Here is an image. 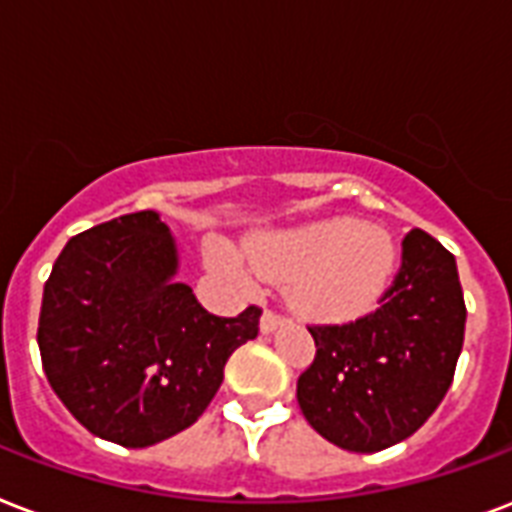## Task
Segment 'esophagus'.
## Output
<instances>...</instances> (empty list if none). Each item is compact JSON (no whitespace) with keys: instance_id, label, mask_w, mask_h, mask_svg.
Segmentation results:
<instances>
[{"instance_id":"34e87169","label":"esophagus","mask_w":512,"mask_h":512,"mask_svg":"<svg viewBox=\"0 0 512 512\" xmlns=\"http://www.w3.org/2000/svg\"><path fill=\"white\" fill-rule=\"evenodd\" d=\"M283 323H285L283 315H277V312L267 310V312H264V315H261V323H259L261 334H275L277 328L283 326Z\"/></svg>"}]
</instances>
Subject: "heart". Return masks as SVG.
Returning a JSON list of instances; mask_svg holds the SVG:
<instances>
[{"label": "heart", "mask_w": 512, "mask_h": 512, "mask_svg": "<svg viewBox=\"0 0 512 512\" xmlns=\"http://www.w3.org/2000/svg\"><path fill=\"white\" fill-rule=\"evenodd\" d=\"M208 267L229 283L251 288L256 275L291 280V299L312 318L350 320L374 310L395 272V245L384 229L355 219H323L248 240V259L211 240Z\"/></svg>", "instance_id": "heart-1"}]
</instances>
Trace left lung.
<instances>
[{
	"label": "left lung",
	"instance_id": "8db88e82",
	"mask_svg": "<svg viewBox=\"0 0 512 512\" xmlns=\"http://www.w3.org/2000/svg\"><path fill=\"white\" fill-rule=\"evenodd\" d=\"M465 318L454 256L411 229L398 275L371 315L310 326L318 352L296 384L304 419L326 441L360 454L406 441L449 392Z\"/></svg>",
	"mask_w": 512,
	"mask_h": 512
}]
</instances>
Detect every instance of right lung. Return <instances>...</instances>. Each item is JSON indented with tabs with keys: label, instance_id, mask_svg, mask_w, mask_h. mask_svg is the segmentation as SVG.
<instances>
[{
	"label": "right lung",
	"instance_id": "1",
	"mask_svg": "<svg viewBox=\"0 0 512 512\" xmlns=\"http://www.w3.org/2000/svg\"><path fill=\"white\" fill-rule=\"evenodd\" d=\"M160 213L71 237L47 277L37 342L50 387L104 441L146 449L194 425L229 355L259 334V307L216 318L186 283Z\"/></svg>",
	"mask_w": 512,
	"mask_h": 512
}]
</instances>
